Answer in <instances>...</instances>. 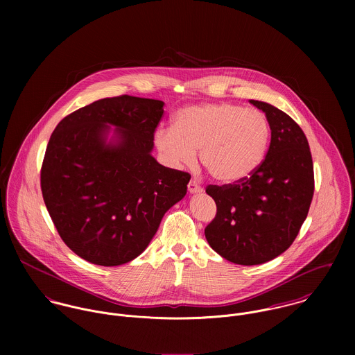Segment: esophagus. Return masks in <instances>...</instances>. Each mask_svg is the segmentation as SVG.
<instances>
[{
	"mask_svg": "<svg viewBox=\"0 0 355 355\" xmlns=\"http://www.w3.org/2000/svg\"><path fill=\"white\" fill-rule=\"evenodd\" d=\"M189 193L190 194H197V193H202V187L196 182V180H190L189 183Z\"/></svg>",
	"mask_w": 355,
	"mask_h": 355,
	"instance_id": "34e87169",
	"label": "esophagus"
}]
</instances>
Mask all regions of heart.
Segmentation results:
<instances>
[{"instance_id":"heart-1","label":"heart","mask_w":355,"mask_h":355,"mask_svg":"<svg viewBox=\"0 0 355 355\" xmlns=\"http://www.w3.org/2000/svg\"><path fill=\"white\" fill-rule=\"evenodd\" d=\"M269 141L270 124L263 112L230 102L186 106L175 114L172 127L154 134V144L169 165L193 164L200 149L205 169L223 183L250 176Z\"/></svg>"}]
</instances>
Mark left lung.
Instances as JSON below:
<instances>
[{
    "mask_svg": "<svg viewBox=\"0 0 355 355\" xmlns=\"http://www.w3.org/2000/svg\"><path fill=\"white\" fill-rule=\"evenodd\" d=\"M270 124L265 159L234 184L207 186L217 213L205 228L210 248L239 265H258L284 253L307 216L314 173L311 153L301 127L283 110L250 100Z\"/></svg>",
    "mask_w": 355,
    "mask_h": 355,
    "instance_id": "1",
    "label": "left lung"
}]
</instances>
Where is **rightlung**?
<instances>
[{"label":"right lung","mask_w":355,"mask_h":355,"mask_svg":"<svg viewBox=\"0 0 355 355\" xmlns=\"http://www.w3.org/2000/svg\"><path fill=\"white\" fill-rule=\"evenodd\" d=\"M162 113V101L120 96L83 106L54 128L42 196L58 235L80 258L102 266L132 261L186 196L191 176L152 155Z\"/></svg>","instance_id":"1"}]
</instances>
